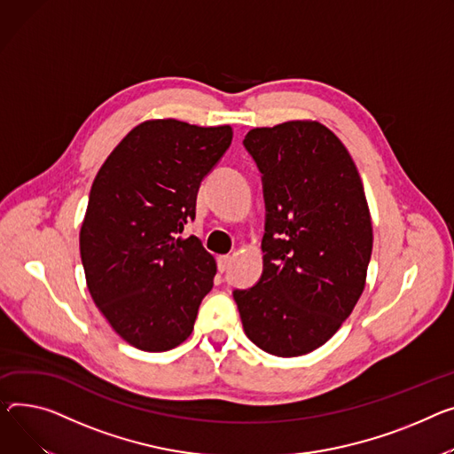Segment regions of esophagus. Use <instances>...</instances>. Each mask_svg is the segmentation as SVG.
Listing matches in <instances>:
<instances>
[{
  "mask_svg": "<svg viewBox=\"0 0 454 454\" xmlns=\"http://www.w3.org/2000/svg\"><path fill=\"white\" fill-rule=\"evenodd\" d=\"M230 262H231V257H230V255H221V257L217 259V268H219L221 274L230 268Z\"/></svg>",
  "mask_w": 454,
  "mask_h": 454,
  "instance_id": "obj_1",
  "label": "esophagus"
}]
</instances>
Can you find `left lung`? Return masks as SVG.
<instances>
[{
  "label": "left lung",
  "mask_w": 454,
  "mask_h": 454,
  "mask_svg": "<svg viewBox=\"0 0 454 454\" xmlns=\"http://www.w3.org/2000/svg\"><path fill=\"white\" fill-rule=\"evenodd\" d=\"M264 197L262 274L233 290L245 334L279 357L325 345L365 288L372 223L359 173L341 140L294 120L248 131Z\"/></svg>",
  "instance_id": "left-lung-1"
}]
</instances>
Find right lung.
Wrapping results in <instances>:
<instances>
[{
  "label": "right lung",
  "mask_w": 454,
  "mask_h": 454,
  "mask_svg": "<svg viewBox=\"0 0 454 454\" xmlns=\"http://www.w3.org/2000/svg\"><path fill=\"white\" fill-rule=\"evenodd\" d=\"M231 128L149 120L100 168L80 230V255L95 305L129 345L164 352L190 338L217 271L195 235L202 178L231 144Z\"/></svg>",
  "instance_id": "obj_1"
}]
</instances>
